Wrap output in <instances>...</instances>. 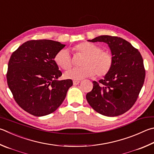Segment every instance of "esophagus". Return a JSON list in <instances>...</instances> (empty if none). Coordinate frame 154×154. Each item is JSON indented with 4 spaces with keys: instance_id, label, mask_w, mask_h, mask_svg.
<instances>
[{
    "instance_id": "obj_1",
    "label": "esophagus",
    "mask_w": 154,
    "mask_h": 154,
    "mask_svg": "<svg viewBox=\"0 0 154 154\" xmlns=\"http://www.w3.org/2000/svg\"><path fill=\"white\" fill-rule=\"evenodd\" d=\"M79 83H80V81H79V80H74L73 81V85H77L79 84Z\"/></svg>"
}]
</instances>
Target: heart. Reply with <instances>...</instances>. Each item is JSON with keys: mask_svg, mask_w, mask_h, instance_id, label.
I'll return each mask as SVG.
<instances>
[{"mask_svg": "<svg viewBox=\"0 0 154 154\" xmlns=\"http://www.w3.org/2000/svg\"><path fill=\"white\" fill-rule=\"evenodd\" d=\"M78 54L84 56L81 65L82 67L72 68L65 73L66 79L79 80L92 77L96 74L97 77L107 75L112 69L113 57L110 52L102 50L100 46L91 42H82L75 47ZM57 65L64 70L72 66L71 55L66 50H61L54 57Z\"/></svg>", "mask_w": 154, "mask_h": 154, "instance_id": "heart-1", "label": "heart"}]
</instances>
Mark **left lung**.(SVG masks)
<instances>
[{
  "mask_svg": "<svg viewBox=\"0 0 154 154\" xmlns=\"http://www.w3.org/2000/svg\"><path fill=\"white\" fill-rule=\"evenodd\" d=\"M88 41L107 44L113 64L104 79L93 82V89L86 95L87 101L102 115H121L134 105L143 87L145 77L143 58L131 43L116 36L100 35Z\"/></svg>",
  "mask_w": 154,
  "mask_h": 154,
  "instance_id": "left-lung-1",
  "label": "left lung"
}]
</instances>
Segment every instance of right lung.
<instances>
[{"label":"right lung","instance_id":"add662e5","mask_svg":"<svg viewBox=\"0 0 154 154\" xmlns=\"http://www.w3.org/2000/svg\"><path fill=\"white\" fill-rule=\"evenodd\" d=\"M65 46L50 40H29L11 54L7 84L15 102L27 112L35 116L48 115L65 99L72 81L58 80L62 72L54 60Z\"/></svg>","mask_w":154,"mask_h":154}]
</instances>
